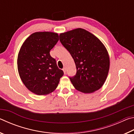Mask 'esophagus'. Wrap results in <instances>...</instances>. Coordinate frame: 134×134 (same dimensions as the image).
<instances>
[{"mask_svg": "<svg viewBox=\"0 0 134 134\" xmlns=\"http://www.w3.org/2000/svg\"><path fill=\"white\" fill-rule=\"evenodd\" d=\"M63 71H64V73L65 74V72H66V69H65V67H64V68H63Z\"/></svg>", "mask_w": 134, "mask_h": 134, "instance_id": "1", "label": "esophagus"}]
</instances>
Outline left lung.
<instances>
[{
  "label": "left lung",
  "mask_w": 134,
  "mask_h": 134,
  "mask_svg": "<svg viewBox=\"0 0 134 134\" xmlns=\"http://www.w3.org/2000/svg\"><path fill=\"white\" fill-rule=\"evenodd\" d=\"M60 41L75 63L76 76L70 77L76 90L84 93L102 87L110 66L108 52L98 38L82 28L61 33Z\"/></svg>",
  "instance_id": "1"
}]
</instances>
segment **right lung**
Here are the masks:
<instances>
[{"mask_svg":"<svg viewBox=\"0 0 134 134\" xmlns=\"http://www.w3.org/2000/svg\"><path fill=\"white\" fill-rule=\"evenodd\" d=\"M59 40L57 33L37 32L29 36L18 55L20 78L29 91L37 95H46L56 89L64 74L55 59L49 54Z\"/></svg>","mask_w":134,"mask_h":134,"instance_id":"1","label":"right lung"}]
</instances>
